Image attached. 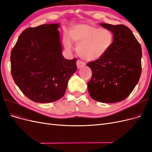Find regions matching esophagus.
Segmentation results:
<instances>
[{"mask_svg": "<svg viewBox=\"0 0 152 152\" xmlns=\"http://www.w3.org/2000/svg\"><path fill=\"white\" fill-rule=\"evenodd\" d=\"M86 65V63L84 62V61H81V60H77V68H82V67H84V66Z\"/></svg>", "mask_w": 152, "mask_h": 152, "instance_id": "esophagus-1", "label": "esophagus"}]
</instances>
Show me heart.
<instances>
[{
    "label": "heart",
    "instance_id": "1",
    "mask_svg": "<svg viewBox=\"0 0 152 152\" xmlns=\"http://www.w3.org/2000/svg\"><path fill=\"white\" fill-rule=\"evenodd\" d=\"M67 50L72 48V42L77 45V53L87 61L98 60L104 57L114 43L113 32L101 28L93 23H82L73 26L63 40Z\"/></svg>",
    "mask_w": 152,
    "mask_h": 152
}]
</instances>
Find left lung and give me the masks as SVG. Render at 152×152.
Listing matches in <instances>:
<instances>
[{
  "instance_id": "8db88e82",
  "label": "left lung",
  "mask_w": 152,
  "mask_h": 152,
  "mask_svg": "<svg viewBox=\"0 0 152 152\" xmlns=\"http://www.w3.org/2000/svg\"><path fill=\"white\" fill-rule=\"evenodd\" d=\"M100 25L113 32L114 43L104 57L87 63L92 70L87 88L91 98L97 102H120L132 93L140 80L141 46L126 25Z\"/></svg>"
}]
</instances>
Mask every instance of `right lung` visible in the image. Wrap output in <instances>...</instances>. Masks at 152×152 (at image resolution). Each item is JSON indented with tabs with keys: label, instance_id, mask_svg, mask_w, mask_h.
<instances>
[{
	"label": "right lung",
	"instance_id": "obj_1",
	"mask_svg": "<svg viewBox=\"0 0 152 152\" xmlns=\"http://www.w3.org/2000/svg\"><path fill=\"white\" fill-rule=\"evenodd\" d=\"M59 26L45 24L26 28L11 50L13 80L27 98L37 103L61 99L77 71V59L63 56Z\"/></svg>",
	"mask_w": 152,
	"mask_h": 152
}]
</instances>
